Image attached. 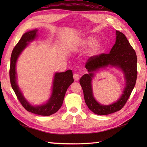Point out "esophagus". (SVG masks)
<instances>
[{
  "label": "esophagus",
  "mask_w": 147,
  "mask_h": 147,
  "mask_svg": "<svg viewBox=\"0 0 147 147\" xmlns=\"http://www.w3.org/2000/svg\"><path fill=\"white\" fill-rule=\"evenodd\" d=\"M73 78L74 80L78 81L80 79V74L78 73H74L73 74Z\"/></svg>",
  "instance_id": "1"
}]
</instances>
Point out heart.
<instances>
[{"label": "heart", "mask_w": 147, "mask_h": 147, "mask_svg": "<svg viewBox=\"0 0 147 147\" xmlns=\"http://www.w3.org/2000/svg\"><path fill=\"white\" fill-rule=\"evenodd\" d=\"M93 38L92 37H87V38L83 39L82 41L80 42L78 45L81 47H86L90 45L92 43V44L91 45V46H90V48L89 49L88 54L89 55H93L98 51V50L100 47L101 43L98 40H94L93 41Z\"/></svg>", "instance_id": "1"}]
</instances>
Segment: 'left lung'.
<instances>
[{
  "mask_svg": "<svg viewBox=\"0 0 147 147\" xmlns=\"http://www.w3.org/2000/svg\"><path fill=\"white\" fill-rule=\"evenodd\" d=\"M115 43L109 54H101L90 57L85 64L88 73L80 80L84 98L90 110L98 115H107L121 110L130 96L137 78V57L135 50L123 33L116 31ZM111 65L119 68L123 72L126 86L121 97L111 105H101L93 96L91 86L94 72Z\"/></svg>",
  "mask_w": 147,
  "mask_h": 147,
  "instance_id": "obj_1",
  "label": "left lung"
}]
</instances>
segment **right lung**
I'll return each instance as SVG.
<instances>
[{"instance_id": "add662e5", "label": "right lung", "mask_w": 147, "mask_h": 147, "mask_svg": "<svg viewBox=\"0 0 147 147\" xmlns=\"http://www.w3.org/2000/svg\"><path fill=\"white\" fill-rule=\"evenodd\" d=\"M38 30H33L25 33L22 36L20 41L14 47L11 56L9 76L11 86L15 92L17 98L21 105L27 111L40 115L49 116L57 112L63 103L64 96L68 87L74 82L73 72L67 70L62 73H56L54 78L52 86V93L48 102L45 104L38 106H33L24 97L23 93L19 88L16 82V65L19 56L23 50L28 45V43L33 41L37 35Z\"/></svg>"}]
</instances>
